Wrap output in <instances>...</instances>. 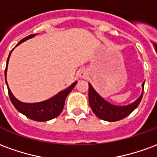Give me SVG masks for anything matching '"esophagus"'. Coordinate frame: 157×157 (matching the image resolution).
<instances>
[{"instance_id": "1", "label": "esophagus", "mask_w": 157, "mask_h": 157, "mask_svg": "<svg viewBox=\"0 0 157 157\" xmlns=\"http://www.w3.org/2000/svg\"><path fill=\"white\" fill-rule=\"evenodd\" d=\"M86 75H87L86 71L83 70V69L80 70V71H78V76L80 77V78H84V77H86Z\"/></svg>"}]
</instances>
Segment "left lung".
Returning <instances> with one entry per match:
<instances>
[{
	"label": "left lung",
	"mask_w": 157,
	"mask_h": 157,
	"mask_svg": "<svg viewBox=\"0 0 157 157\" xmlns=\"http://www.w3.org/2000/svg\"><path fill=\"white\" fill-rule=\"evenodd\" d=\"M144 85H145V82H143L142 84L143 91H142L141 95L133 103L126 106H117L111 104L110 102H107L105 99L102 98V97L96 92L95 89L92 87V86L89 83L88 98L90 107L92 109V112L95 113V115L102 120L109 122L121 120L129 115L139 106L143 97Z\"/></svg>",
	"instance_id": "left-lung-1"
}]
</instances>
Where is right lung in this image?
Masks as SVG:
<instances>
[{"instance_id": "1", "label": "right lung", "mask_w": 157, "mask_h": 157, "mask_svg": "<svg viewBox=\"0 0 157 157\" xmlns=\"http://www.w3.org/2000/svg\"><path fill=\"white\" fill-rule=\"evenodd\" d=\"M36 34H31L26 37L24 39H22L21 41L19 42L17 44V46L20 44H22V42L26 41L29 39L33 38ZM12 51L9 54L8 58H7V62H6V66L5 70V80L6 86H7V89H8V94L11 99V102H12L13 106L15 107L16 109L22 113L23 115L28 117L32 120L34 121H39V122H44L53 119V118L58 117L62 110L64 109V105H65V101L66 97L68 96L70 92H71L72 89L75 87L76 85L77 82H75L72 85H71L69 87H67L65 90H63L61 92H59L58 94L54 96L51 98L48 99L46 101L40 102H35V103H27V102H20L19 100L13 96V94L11 92V90L8 87L7 85V82H6V71H7V65H8L9 58L10 55L12 54Z\"/></svg>"}]
</instances>
